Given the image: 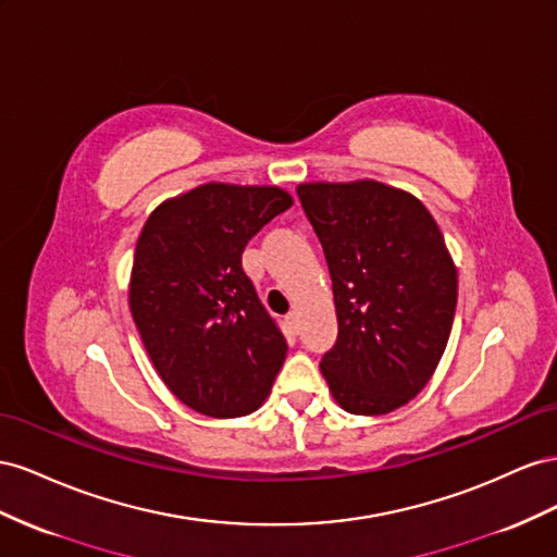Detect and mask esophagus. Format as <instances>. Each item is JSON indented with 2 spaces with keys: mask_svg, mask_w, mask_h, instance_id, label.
Listing matches in <instances>:
<instances>
[{
  "mask_svg": "<svg viewBox=\"0 0 557 557\" xmlns=\"http://www.w3.org/2000/svg\"><path fill=\"white\" fill-rule=\"evenodd\" d=\"M287 324H289L294 331H298V324H300V320H298V312H296V310H292V312L287 314Z\"/></svg>",
  "mask_w": 557,
  "mask_h": 557,
  "instance_id": "esophagus-1",
  "label": "esophagus"
}]
</instances>
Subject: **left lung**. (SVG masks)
Returning <instances> with one entry per match:
<instances>
[{
    "label": "left lung",
    "mask_w": 557,
    "mask_h": 557,
    "mask_svg": "<svg viewBox=\"0 0 557 557\" xmlns=\"http://www.w3.org/2000/svg\"><path fill=\"white\" fill-rule=\"evenodd\" d=\"M333 282L338 338L322 357L333 399L355 416L406 406L434 375L457 306V268L434 216L401 188L300 184Z\"/></svg>",
    "instance_id": "left-lung-1"
}]
</instances>
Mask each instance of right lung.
Masks as SVG:
<instances>
[{
  "label": "right lung",
  "instance_id": "add662e5",
  "mask_svg": "<svg viewBox=\"0 0 557 557\" xmlns=\"http://www.w3.org/2000/svg\"><path fill=\"white\" fill-rule=\"evenodd\" d=\"M294 198L210 182L158 205L139 233L131 312L158 375L210 418H243L275 383L287 341L243 270V251Z\"/></svg>",
  "mask_w": 557,
  "mask_h": 557
}]
</instances>
